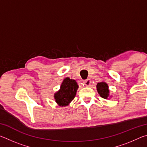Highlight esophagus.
Returning <instances> with one entry per match:
<instances>
[{
    "label": "esophagus",
    "mask_w": 147,
    "mask_h": 147,
    "mask_svg": "<svg viewBox=\"0 0 147 147\" xmlns=\"http://www.w3.org/2000/svg\"><path fill=\"white\" fill-rule=\"evenodd\" d=\"M83 83L85 84L86 86H89L91 84V80L90 79H86V80H84L83 81Z\"/></svg>",
    "instance_id": "esophagus-1"
}]
</instances>
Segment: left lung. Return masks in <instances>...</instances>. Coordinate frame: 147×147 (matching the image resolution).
<instances>
[{
    "label": "left lung",
    "instance_id": "8db88e82",
    "mask_svg": "<svg viewBox=\"0 0 147 147\" xmlns=\"http://www.w3.org/2000/svg\"><path fill=\"white\" fill-rule=\"evenodd\" d=\"M96 88H97L98 93L100 94L102 98H107L109 96V89L108 84L105 82H100L98 83L96 85Z\"/></svg>",
    "mask_w": 147,
    "mask_h": 147
}]
</instances>
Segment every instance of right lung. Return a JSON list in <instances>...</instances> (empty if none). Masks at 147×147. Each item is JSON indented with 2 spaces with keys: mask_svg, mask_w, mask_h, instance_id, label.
Instances as JSON below:
<instances>
[{
  "mask_svg": "<svg viewBox=\"0 0 147 147\" xmlns=\"http://www.w3.org/2000/svg\"><path fill=\"white\" fill-rule=\"evenodd\" d=\"M78 86L74 80L66 78L62 82L60 89L54 94L56 102L60 106H65L73 100L76 96Z\"/></svg>",
  "mask_w": 147,
  "mask_h": 147,
  "instance_id": "1",
  "label": "right lung"
}]
</instances>
